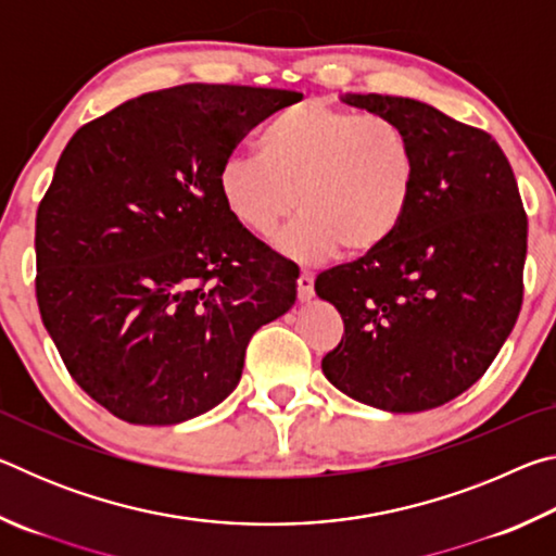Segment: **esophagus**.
Masks as SVG:
<instances>
[{"label": "esophagus", "mask_w": 556, "mask_h": 556, "mask_svg": "<svg viewBox=\"0 0 556 556\" xmlns=\"http://www.w3.org/2000/svg\"><path fill=\"white\" fill-rule=\"evenodd\" d=\"M296 291L299 301H312L314 299V275L312 271H301L296 279Z\"/></svg>", "instance_id": "1"}]
</instances>
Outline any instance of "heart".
I'll use <instances>...</instances> for the list:
<instances>
[{"label": "heart", "mask_w": 556, "mask_h": 556, "mask_svg": "<svg viewBox=\"0 0 556 556\" xmlns=\"http://www.w3.org/2000/svg\"><path fill=\"white\" fill-rule=\"evenodd\" d=\"M417 176V149L397 122L304 100L262 129L260 159H223L215 186L230 218L255 235H269L299 208L277 250L321 262L341 248L348 257H368L392 242Z\"/></svg>", "instance_id": "obj_1"}]
</instances>
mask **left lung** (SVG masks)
<instances>
[{"mask_svg":"<svg viewBox=\"0 0 556 556\" xmlns=\"http://www.w3.org/2000/svg\"><path fill=\"white\" fill-rule=\"evenodd\" d=\"M341 100L404 127L419 176L392 242L316 277V294L345 326L321 370L375 409H434L483 378L520 314V191L488 131L412 98L345 92Z\"/></svg>","mask_w":556,"mask_h":556,"instance_id":"8db88e82","label":"left lung"}]
</instances>
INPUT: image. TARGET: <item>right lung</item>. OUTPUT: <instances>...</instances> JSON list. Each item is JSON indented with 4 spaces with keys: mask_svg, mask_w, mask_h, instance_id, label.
I'll list each match as a JSON object with an SVG mask.
<instances>
[{
    "mask_svg": "<svg viewBox=\"0 0 556 556\" xmlns=\"http://www.w3.org/2000/svg\"><path fill=\"white\" fill-rule=\"evenodd\" d=\"M301 92L188 83L83 125L36 213V299L71 378L129 425L238 388L244 348L296 301L294 262L230 218L215 174Z\"/></svg>",
    "mask_w": 556,
    "mask_h": 556,
    "instance_id": "obj_1",
    "label": "right lung"
}]
</instances>
